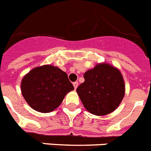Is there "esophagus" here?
<instances>
[{"mask_svg":"<svg viewBox=\"0 0 151 151\" xmlns=\"http://www.w3.org/2000/svg\"><path fill=\"white\" fill-rule=\"evenodd\" d=\"M73 85H74V89H76L77 88V86H78V82H77V81H76V82H74V83H73Z\"/></svg>","mask_w":151,"mask_h":151,"instance_id":"34e87169","label":"esophagus"}]
</instances>
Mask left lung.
Returning a JSON list of instances; mask_svg holds the SVG:
<instances>
[{
	"mask_svg": "<svg viewBox=\"0 0 151 151\" xmlns=\"http://www.w3.org/2000/svg\"><path fill=\"white\" fill-rule=\"evenodd\" d=\"M85 81L77 92L84 108L91 114L104 116L113 112L125 95V83L121 73L114 66L98 64L85 72Z\"/></svg>",
	"mask_w": 151,
	"mask_h": 151,
	"instance_id": "8db88e82",
	"label": "left lung"
}]
</instances>
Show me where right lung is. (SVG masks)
Returning <instances> with one entry per match:
<instances>
[{"instance_id": "obj_1", "label": "right lung", "mask_w": 151, "mask_h": 151, "mask_svg": "<svg viewBox=\"0 0 151 151\" xmlns=\"http://www.w3.org/2000/svg\"><path fill=\"white\" fill-rule=\"evenodd\" d=\"M74 89L68 74L50 65L30 70L21 83L22 94L25 101L31 108L41 113L54 111L68 92Z\"/></svg>"}]
</instances>
